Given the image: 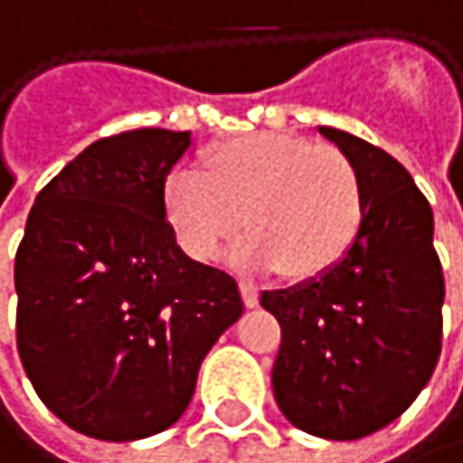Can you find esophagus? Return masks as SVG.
<instances>
[{
  "label": "esophagus",
  "mask_w": 463,
  "mask_h": 463,
  "mask_svg": "<svg viewBox=\"0 0 463 463\" xmlns=\"http://www.w3.org/2000/svg\"><path fill=\"white\" fill-rule=\"evenodd\" d=\"M241 296H244V304H247L250 309L260 304V290H258L252 282H241Z\"/></svg>",
  "instance_id": "obj_1"
}]
</instances>
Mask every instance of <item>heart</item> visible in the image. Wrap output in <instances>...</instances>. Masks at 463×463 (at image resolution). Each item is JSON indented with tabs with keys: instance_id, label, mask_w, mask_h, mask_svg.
<instances>
[{
	"instance_id": "b5f03b06",
	"label": "heart",
	"mask_w": 463,
	"mask_h": 463,
	"mask_svg": "<svg viewBox=\"0 0 463 463\" xmlns=\"http://www.w3.org/2000/svg\"><path fill=\"white\" fill-rule=\"evenodd\" d=\"M162 205L192 258H219L244 222L250 241L241 260L274 266L290 279L334 269L364 222V189L347 154L279 132L213 143L203 154V173L167 175Z\"/></svg>"
}]
</instances>
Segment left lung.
Here are the masks:
<instances>
[{
	"instance_id": "1",
	"label": "left lung",
	"mask_w": 463,
	"mask_h": 463,
	"mask_svg": "<svg viewBox=\"0 0 463 463\" xmlns=\"http://www.w3.org/2000/svg\"><path fill=\"white\" fill-rule=\"evenodd\" d=\"M320 135L355 165L364 222L328 271L260 296L282 326L271 383L282 415L323 439L393 423L426 388L442 350L445 279L434 213L407 167L334 127Z\"/></svg>"
}]
</instances>
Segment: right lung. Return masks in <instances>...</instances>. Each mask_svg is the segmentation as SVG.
Here are the masks:
<instances>
[{"mask_svg":"<svg viewBox=\"0 0 463 463\" xmlns=\"http://www.w3.org/2000/svg\"><path fill=\"white\" fill-rule=\"evenodd\" d=\"M189 132L94 140L53 175L15 252V342L70 429L132 442L173 426L216 339L244 315L236 279L184 255L165 216Z\"/></svg>","mask_w":463,"mask_h":463,"instance_id":"1","label":"right lung"}]
</instances>
